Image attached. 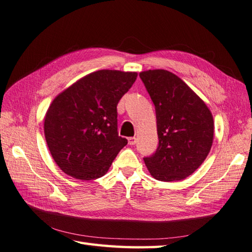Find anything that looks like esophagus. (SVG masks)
Returning a JSON list of instances; mask_svg holds the SVG:
<instances>
[{
  "label": "esophagus",
  "mask_w": 252,
  "mask_h": 252,
  "mask_svg": "<svg viewBox=\"0 0 252 252\" xmlns=\"http://www.w3.org/2000/svg\"><path fill=\"white\" fill-rule=\"evenodd\" d=\"M127 142H129V145H135L136 138L135 137H129V138H127Z\"/></svg>",
  "instance_id": "34e87169"
}]
</instances>
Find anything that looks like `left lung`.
<instances>
[{"label": "left lung", "mask_w": 252, "mask_h": 252, "mask_svg": "<svg viewBox=\"0 0 252 252\" xmlns=\"http://www.w3.org/2000/svg\"><path fill=\"white\" fill-rule=\"evenodd\" d=\"M140 78L156 110L159 144L144 158L155 179L183 180L200 167L210 152L215 132L211 111L174 73L163 69L143 71Z\"/></svg>", "instance_id": "left-lung-1"}]
</instances>
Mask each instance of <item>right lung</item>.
I'll return each instance as SVG.
<instances>
[{
	"instance_id": "obj_1",
	"label": "right lung",
	"mask_w": 252,
	"mask_h": 252,
	"mask_svg": "<svg viewBox=\"0 0 252 252\" xmlns=\"http://www.w3.org/2000/svg\"><path fill=\"white\" fill-rule=\"evenodd\" d=\"M136 77V72L95 71L52 101L44 119L45 140L66 174L90 181L108 171L127 144L118 135L117 105Z\"/></svg>"
}]
</instances>
